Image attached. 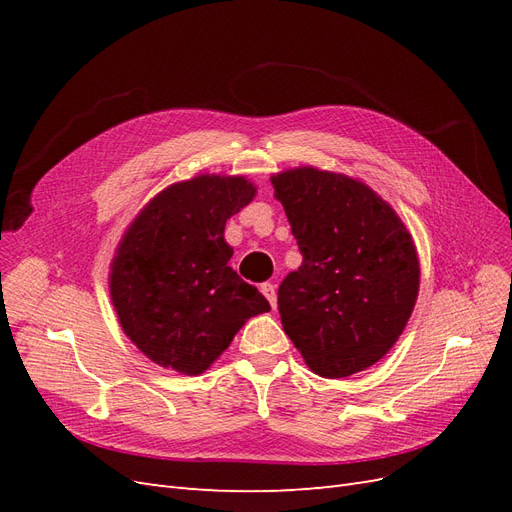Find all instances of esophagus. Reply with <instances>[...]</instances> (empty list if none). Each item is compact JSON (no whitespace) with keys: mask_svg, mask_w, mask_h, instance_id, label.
Wrapping results in <instances>:
<instances>
[{"mask_svg":"<svg viewBox=\"0 0 512 512\" xmlns=\"http://www.w3.org/2000/svg\"><path fill=\"white\" fill-rule=\"evenodd\" d=\"M260 290H262V294H265V297L269 299V303H271V307L275 309V305H277V290H275V284H262L260 286Z\"/></svg>","mask_w":512,"mask_h":512,"instance_id":"esophagus-1","label":"esophagus"}]
</instances>
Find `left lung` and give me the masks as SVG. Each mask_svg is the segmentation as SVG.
Returning a JSON list of instances; mask_svg holds the SVG:
<instances>
[{
	"mask_svg": "<svg viewBox=\"0 0 512 512\" xmlns=\"http://www.w3.org/2000/svg\"><path fill=\"white\" fill-rule=\"evenodd\" d=\"M303 256L277 309L307 367L346 378L393 348L418 294V258L397 213L350 177L294 168L271 177Z\"/></svg>",
	"mask_w": 512,
	"mask_h": 512,
	"instance_id": "8db88e82",
	"label": "left lung"
}]
</instances>
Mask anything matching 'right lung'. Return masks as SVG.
<instances>
[{
    "label": "right lung",
    "mask_w": 512,
    "mask_h": 512,
    "mask_svg": "<svg viewBox=\"0 0 512 512\" xmlns=\"http://www.w3.org/2000/svg\"><path fill=\"white\" fill-rule=\"evenodd\" d=\"M243 177L175 183L141 211L111 271L121 329L153 363L196 376L247 318L269 312L258 288L228 267L224 226L254 198Z\"/></svg>",
    "instance_id": "add662e5"
}]
</instances>
